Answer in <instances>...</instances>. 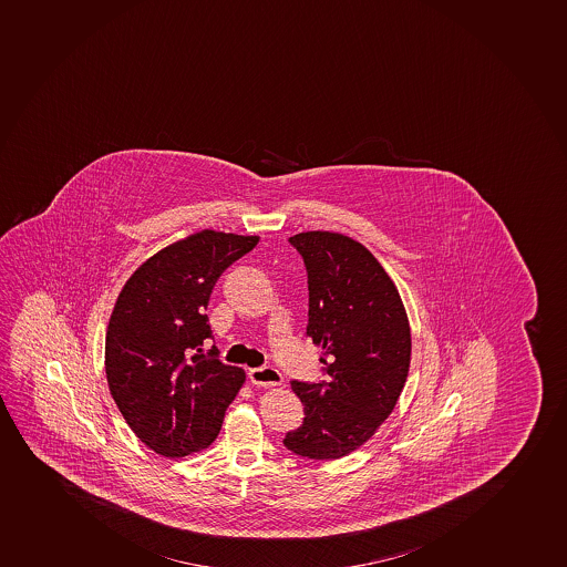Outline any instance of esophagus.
I'll return each instance as SVG.
<instances>
[{"mask_svg":"<svg viewBox=\"0 0 567 567\" xmlns=\"http://www.w3.org/2000/svg\"><path fill=\"white\" fill-rule=\"evenodd\" d=\"M248 380L256 386H276L284 383L280 372L272 367H259V369L250 370Z\"/></svg>","mask_w":567,"mask_h":567,"instance_id":"1","label":"esophagus"}]
</instances>
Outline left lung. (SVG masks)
<instances>
[{"instance_id": "left-lung-1", "label": "left lung", "mask_w": 567, "mask_h": 567, "mask_svg": "<svg viewBox=\"0 0 567 567\" xmlns=\"http://www.w3.org/2000/svg\"><path fill=\"white\" fill-rule=\"evenodd\" d=\"M308 270V337L330 381H292L302 425L287 450L333 461L358 450L396 408L411 364V328L391 276L369 248L337 231L289 237Z\"/></svg>"}]
</instances>
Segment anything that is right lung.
<instances>
[{
	"label": "right lung",
	"instance_id": "add662e5",
	"mask_svg": "<svg viewBox=\"0 0 567 567\" xmlns=\"http://www.w3.org/2000/svg\"><path fill=\"white\" fill-rule=\"evenodd\" d=\"M258 236L203 230L162 248L134 270L111 315L105 341L109 389L128 427L158 455L208 447L245 370L220 363L209 295L219 276L258 245Z\"/></svg>",
	"mask_w": 567,
	"mask_h": 567
}]
</instances>
